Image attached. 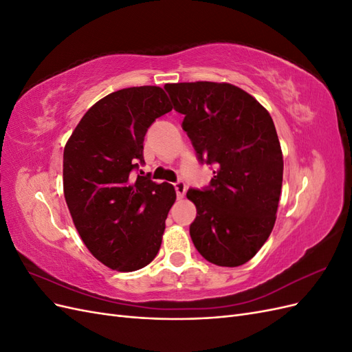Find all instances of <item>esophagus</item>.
I'll use <instances>...</instances> for the list:
<instances>
[{
    "label": "esophagus",
    "instance_id": "esophagus-1",
    "mask_svg": "<svg viewBox=\"0 0 352 352\" xmlns=\"http://www.w3.org/2000/svg\"><path fill=\"white\" fill-rule=\"evenodd\" d=\"M175 190H176V195H177L179 198H182V197L185 195V192H186V185H185V182H182V180H179V182H176V184H175Z\"/></svg>",
    "mask_w": 352,
    "mask_h": 352
}]
</instances>
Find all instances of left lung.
I'll return each instance as SVG.
<instances>
[{
    "label": "left lung",
    "instance_id": "8db88e82",
    "mask_svg": "<svg viewBox=\"0 0 352 352\" xmlns=\"http://www.w3.org/2000/svg\"><path fill=\"white\" fill-rule=\"evenodd\" d=\"M199 163L216 164L207 188L189 189L197 207L189 233L207 261L238 267L267 241L276 221L283 157L269 111L230 83H167Z\"/></svg>",
    "mask_w": 352,
    "mask_h": 352
}]
</instances>
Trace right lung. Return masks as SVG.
Instances as JSON below:
<instances>
[{"label":"right lung","mask_w":352,"mask_h":352,"mask_svg":"<svg viewBox=\"0 0 352 352\" xmlns=\"http://www.w3.org/2000/svg\"><path fill=\"white\" fill-rule=\"evenodd\" d=\"M172 109L158 87L116 91L85 113L65 146L63 188L73 223L113 270L145 267L162 245L175 188L132 172L145 163L148 127Z\"/></svg>","instance_id":"add662e5"}]
</instances>
